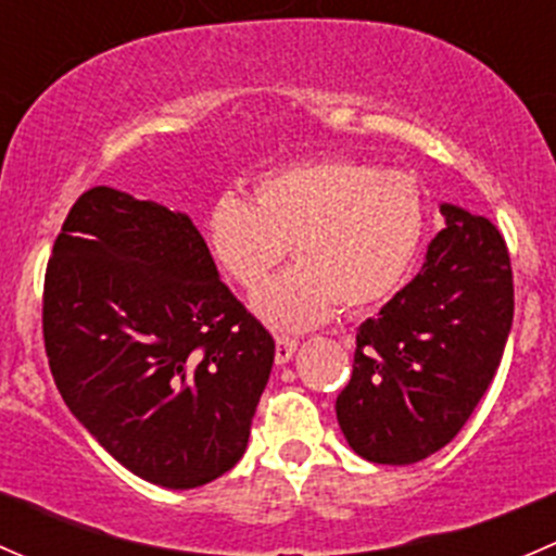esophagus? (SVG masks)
<instances>
[{"label":"esophagus","mask_w":556,"mask_h":556,"mask_svg":"<svg viewBox=\"0 0 556 556\" xmlns=\"http://www.w3.org/2000/svg\"><path fill=\"white\" fill-rule=\"evenodd\" d=\"M295 346H299V341L288 339V336H279L277 339V366H285V363L293 361Z\"/></svg>","instance_id":"34e87169"}]
</instances>
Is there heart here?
<instances>
[{"label": "heart", "instance_id": "heart-1", "mask_svg": "<svg viewBox=\"0 0 556 556\" xmlns=\"http://www.w3.org/2000/svg\"><path fill=\"white\" fill-rule=\"evenodd\" d=\"M425 231L417 182L352 159H306L263 172L252 201L223 193L204 220L212 261L242 288H257L290 255L295 266L252 295L268 328L299 333L336 306L357 314L406 282Z\"/></svg>", "mask_w": 556, "mask_h": 556}]
</instances>
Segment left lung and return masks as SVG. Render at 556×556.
<instances>
[{"label": "left lung", "instance_id": "obj_1", "mask_svg": "<svg viewBox=\"0 0 556 556\" xmlns=\"http://www.w3.org/2000/svg\"><path fill=\"white\" fill-rule=\"evenodd\" d=\"M422 271L357 328L341 433L368 463L412 465L459 433L501 366L514 319L511 257L486 217L441 204Z\"/></svg>", "mask_w": 556, "mask_h": 556}]
</instances>
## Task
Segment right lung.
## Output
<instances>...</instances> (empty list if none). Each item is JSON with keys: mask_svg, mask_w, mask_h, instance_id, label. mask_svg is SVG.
Masks as SVG:
<instances>
[{"mask_svg": "<svg viewBox=\"0 0 556 556\" xmlns=\"http://www.w3.org/2000/svg\"><path fill=\"white\" fill-rule=\"evenodd\" d=\"M42 333L70 412L139 479L193 490L242 459L274 339L185 212L86 190L53 244Z\"/></svg>", "mask_w": 556, "mask_h": 556, "instance_id": "right-lung-1", "label": "right lung"}]
</instances>
